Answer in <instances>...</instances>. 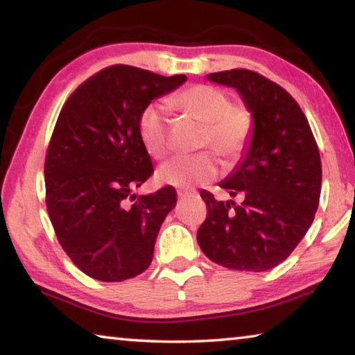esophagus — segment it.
<instances>
[{"label":"esophagus","instance_id":"esophagus-1","mask_svg":"<svg viewBox=\"0 0 355 355\" xmlns=\"http://www.w3.org/2000/svg\"><path fill=\"white\" fill-rule=\"evenodd\" d=\"M177 194H178V197H186V196L196 194V191L194 189H178Z\"/></svg>","mask_w":355,"mask_h":355}]
</instances>
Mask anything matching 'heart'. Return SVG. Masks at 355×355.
<instances>
[{
  "label": "heart",
  "instance_id": "obj_1",
  "mask_svg": "<svg viewBox=\"0 0 355 355\" xmlns=\"http://www.w3.org/2000/svg\"><path fill=\"white\" fill-rule=\"evenodd\" d=\"M169 105L191 119L203 123L200 148H208L230 166L241 158L248 148L254 116L244 103L232 101L230 94L209 84H192L173 94ZM141 141L148 155L163 159L169 152V123L156 105L144 107L137 119ZM218 159L209 152L192 156H177L159 169V180L178 188L207 184L218 177Z\"/></svg>",
  "mask_w": 355,
  "mask_h": 355
}]
</instances>
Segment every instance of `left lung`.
Masks as SVG:
<instances>
[{
    "instance_id": "obj_1",
    "label": "left lung",
    "mask_w": 355,
    "mask_h": 355,
    "mask_svg": "<svg viewBox=\"0 0 355 355\" xmlns=\"http://www.w3.org/2000/svg\"><path fill=\"white\" fill-rule=\"evenodd\" d=\"M208 80L235 87L254 116V135L238 169L220 183L235 200L200 191L207 219L197 243L209 260L236 271H268L286 260L315 219L321 158L297 101L258 71L232 69Z\"/></svg>"
}]
</instances>
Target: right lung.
Listing matches in <instances>:
<instances>
[{
	"label": "right lung",
	"instance_id": "add662e5",
	"mask_svg": "<svg viewBox=\"0 0 355 355\" xmlns=\"http://www.w3.org/2000/svg\"><path fill=\"white\" fill-rule=\"evenodd\" d=\"M184 81V75L110 65L80 84L59 112L45 156V202L59 244L89 277L133 279L153 260L177 191L131 194L153 175L137 119Z\"/></svg>",
	"mask_w": 355,
	"mask_h": 355
}]
</instances>
